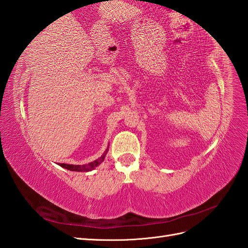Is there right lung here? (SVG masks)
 I'll return each mask as SVG.
<instances>
[{
  "label": "right lung",
  "mask_w": 248,
  "mask_h": 248,
  "mask_svg": "<svg viewBox=\"0 0 248 248\" xmlns=\"http://www.w3.org/2000/svg\"><path fill=\"white\" fill-rule=\"evenodd\" d=\"M107 153H108V150H107L106 152H104V154H102L101 157H99L98 159H96V160H94L93 162H90V163H88V164H82V166H73V164H66V163H60V166H61L62 168H65V169H67V170H69L89 171V170H94L97 166H98V164H100V163L103 161L104 157H106Z\"/></svg>",
  "instance_id": "add662e5"
}]
</instances>
